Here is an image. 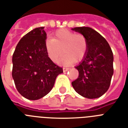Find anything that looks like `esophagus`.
Masks as SVG:
<instances>
[{
	"label": "esophagus",
	"instance_id": "1",
	"mask_svg": "<svg viewBox=\"0 0 128 128\" xmlns=\"http://www.w3.org/2000/svg\"><path fill=\"white\" fill-rule=\"evenodd\" d=\"M69 70H70L69 68H65V67L63 68V71L64 72H67V71H68Z\"/></svg>",
	"mask_w": 128,
	"mask_h": 128
}]
</instances>
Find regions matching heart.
<instances>
[{"instance_id":"b5f03b06","label":"heart","mask_w":128,"mask_h":128,"mask_svg":"<svg viewBox=\"0 0 128 128\" xmlns=\"http://www.w3.org/2000/svg\"><path fill=\"white\" fill-rule=\"evenodd\" d=\"M45 48L49 58L57 62L62 54H64L60 63L70 66L75 60H82L88 50V40L84 35L76 34L67 30H60L54 34L52 39L48 38L45 42Z\"/></svg>"}]
</instances>
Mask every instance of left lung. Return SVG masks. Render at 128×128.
I'll use <instances>...</instances> for the list:
<instances>
[{"mask_svg": "<svg viewBox=\"0 0 128 128\" xmlns=\"http://www.w3.org/2000/svg\"><path fill=\"white\" fill-rule=\"evenodd\" d=\"M72 30L84 35L88 40L86 56L75 67L79 76L72 85L84 97L98 98L107 91L110 85L114 73L112 51L106 40L92 28L78 27Z\"/></svg>", "mask_w": 128, "mask_h": 128, "instance_id": "8db88e82", "label": "left lung"}]
</instances>
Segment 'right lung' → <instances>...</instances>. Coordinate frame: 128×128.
<instances>
[{
	"label": "right lung",
	"mask_w": 128,
	"mask_h": 128,
	"mask_svg": "<svg viewBox=\"0 0 128 128\" xmlns=\"http://www.w3.org/2000/svg\"><path fill=\"white\" fill-rule=\"evenodd\" d=\"M44 27L35 28L20 39L12 56V78L18 91L29 100H38L51 91L63 72L49 58Z\"/></svg>",
	"instance_id": "right-lung-1"
}]
</instances>
